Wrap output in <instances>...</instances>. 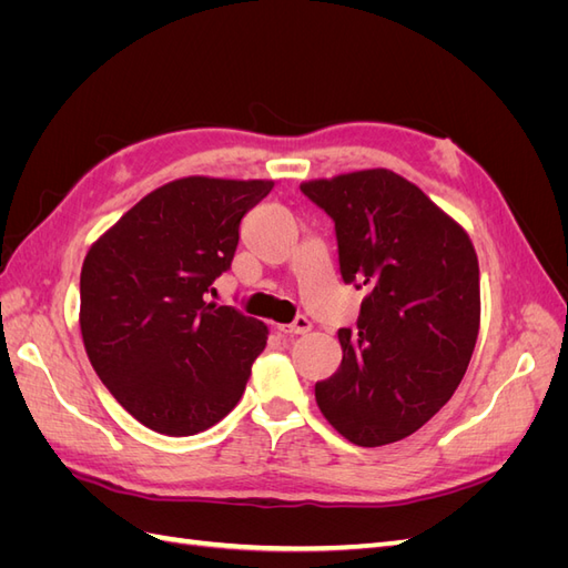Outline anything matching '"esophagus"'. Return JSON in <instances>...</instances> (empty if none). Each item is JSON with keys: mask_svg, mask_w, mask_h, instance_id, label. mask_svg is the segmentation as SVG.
<instances>
[{"mask_svg": "<svg viewBox=\"0 0 568 568\" xmlns=\"http://www.w3.org/2000/svg\"><path fill=\"white\" fill-rule=\"evenodd\" d=\"M277 329H280L282 334H286V336H298V334H307V332H311V329H313V322L307 320V317H296L291 324H280Z\"/></svg>", "mask_w": 568, "mask_h": 568, "instance_id": "esophagus-1", "label": "esophagus"}]
</instances>
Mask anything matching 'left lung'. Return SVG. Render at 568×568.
<instances>
[{
  "instance_id": "8db88e82",
  "label": "left lung",
  "mask_w": 568,
  "mask_h": 568,
  "mask_svg": "<svg viewBox=\"0 0 568 568\" xmlns=\"http://www.w3.org/2000/svg\"><path fill=\"white\" fill-rule=\"evenodd\" d=\"M301 192L334 220L341 277L365 288L343 359L315 398L363 448L415 434L450 400L478 338V257L459 222L386 168L311 180Z\"/></svg>"
}]
</instances>
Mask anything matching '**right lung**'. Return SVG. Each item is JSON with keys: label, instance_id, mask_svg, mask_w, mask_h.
I'll return each instance as SVG.
<instances>
[{"label": "right lung", "instance_id": "add662e5", "mask_svg": "<svg viewBox=\"0 0 568 568\" xmlns=\"http://www.w3.org/2000/svg\"><path fill=\"white\" fill-rule=\"evenodd\" d=\"M272 186L173 180L132 205L84 255V351L113 398L151 432L201 434L242 398L267 326L205 294L232 265L242 217Z\"/></svg>", "mask_w": 568, "mask_h": 568}]
</instances>
